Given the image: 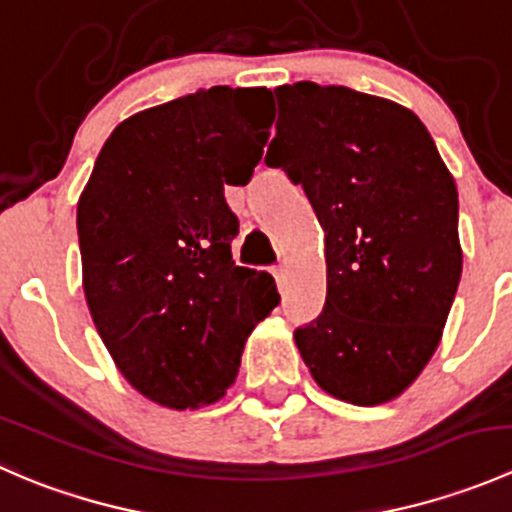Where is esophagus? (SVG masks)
<instances>
[{"label": "esophagus", "mask_w": 512, "mask_h": 512, "mask_svg": "<svg viewBox=\"0 0 512 512\" xmlns=\"http://www.w3.org/2000/svg\"><path fill=\"white\" fill-rule=\"evenodd\" d=\"M272 277H275V282H277V289H285V282H287V272H285V267H275V270H272Z\"/></svg>", "instance_id": "esophagus-1"}]
</instances>
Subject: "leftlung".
<instances>
[{"label":"left lung","mask_w":512,"mask_h":512,"mask_svg":"<svg viewBox=\"0 0 512 512\" xmlns=\"http://www.w3.org/2000/svg\"><path fill=\"white\" fill-rule=\"evenodd\" d=\"M275 96L265 163L302 185L327 257L324 309L294 342L327 394L384 404L436 352L461 282L456 183L399 103L314 81Z\"/></svg>","instance_id":"1"}]
</instances>
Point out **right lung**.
<instances>
[{"mask_svg": "<svg viewBox=\"0 0 512 512\" xmlns=\"http://www.w3.org/2000/svg\"><path fill=\"white\" fill-rule=\"evenodd\" d=\"M270 89L213 86L118 123L76 210L91 317L133 389L168 409L235 384L257 322L280 302L235 267L227 185H247L270 136Z\"/></svg>", "mask_w": 512, "mask_h": 512, "instance_id": "add662e5", "label": "right lung"}]
</instances>
